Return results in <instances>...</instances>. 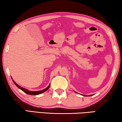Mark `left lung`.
I'll use <instances>...</instances> for the list:
<instances>
[{"label": "left lung", "mask_w": 122, "mask_h": 122, "mask_svg": "<svg viewBox=\"0 0 122 122\" xmlns=\"http://www.w3.org/2000/svg\"><path fill=\"white\" fill-rule=\"evenodd\" d=\"M83 95V96H85V97H86V96H87V95ZM89 96H90V95H89ZM91 96H92V95H91Z\"/></svg>", "instance_id": "left-lung-1"}]
</instances>
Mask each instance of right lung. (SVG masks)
Wrapping results in <instances>:
<instances>
[{
    "instance_id": "1",
    "label": "right lung",
    "mask_w": 122,
    "mask_h": 122,
    "mask_svg": "<svg viewBox=\"0 0 122 122\" xmlns=\"http://www.w3.org/2000/svg\"><path fill=\"white\" fill-rule=\"evenodd\" d=\"M12 78V79L13 80V82L14 84L16 85V87H18V88H19V89H20L21 90H22L23 92H25V93H26V94H29V95H37L41 94L44 93V92H45L48 90V89L49 88V87H50V84H49V86L47 87L46 88L43 89V90H41V91H30L28 90L27 89L24 88H23V87L20 86H19V85H18V84H17L13 80L12 78Z\"/></svg>"
}]
</instances>
